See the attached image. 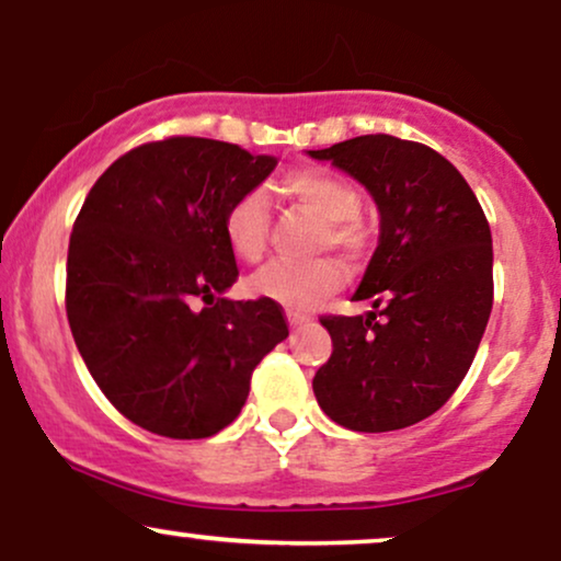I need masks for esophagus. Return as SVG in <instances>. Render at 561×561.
<instances>
[{
  "label": "esophagus",
  "instance_id": "esophagus-1",
  "mask_svg": "<svg viewBox=\"0 0 561 561\" xmlns=\"http://www.w3.org/2000/svg\"><path fill=\"white\" fill-rule=\"evenodd\" d=\"M287 321H289V327H302L311 321V317H308V313H300V311H287Z\"/></svg>",
  "mask_w": 561,
  "mask_h": 561
}]
</instances>
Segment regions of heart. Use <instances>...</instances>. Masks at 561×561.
Masks as SVG:
<instances>
[{
    "instance_id": "1",
    "label": "heart",
    "mask_w": 561,
    "mask_h": 561,
    "mask_svg": "<svg viewBox=\"0 0 561 561\" xmlns=\"http://www.w3.org/2000/svg\"><path fill=\"white\" fill-rule=\"evenodd\" d=\"M279 195L324 218L321 244H330L345 255H356L358 250H364L366 229L358 221L362 192L347 179L321 169L293 171L279 182ZM268 234H272V210L261 192H248L229 205L224 216V237L237 259L248 263L261 261L268 248ZM340 282H343V274L327 259L274 261L253 276L250 287L279 306L302 311L324 295L334 293Z\"/></svg>"
}]
</instances>
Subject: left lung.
I'll list each match as a JSON object with an SVG mask.
<instances>
[{
  "instance_id": "8db88e82",
  "label": "left lung",
  "mask_w": 561,
  "mask_h": 561,
  "mask_svg": "<svg viewBox=\"0 0 561 561\" xmlns=\"http://www.w3.org/2000/svg\"><path fill=\"white\" fill-rule=\"evenodd\" d=\"M362 182L379 244L353 300L366 317H321L332 356L313 377L332 422L390 433L427 420L472 366L493 308L491 227L459 171L433 147L366 134L308 150Z\"/></svg>"
}]
</instances>
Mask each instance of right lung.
Wrapping results in <instances>:
<instances>
[{
    "mask_svg": "<svg viewBox=\"0 0 561 561\" xmlns=\"http://www.w3.org/2000/svg\"><path fill=\"white\" fill-rule=\"evenodd\" d=\"M274 165L229 141L169 137L121 156L83 199L68 244V324L89 375L141 430L216 435L289 334L279 302L221 298L240 274L224 216Z\"/></svg>",
    "mask_w": 561,
    "mask_h": 561,
    "instance_id": "obj_1",
    "label": "right lung"
}]
</instances>
